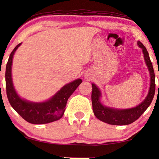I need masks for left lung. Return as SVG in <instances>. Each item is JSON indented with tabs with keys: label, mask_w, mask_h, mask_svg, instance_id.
I'll use <instances>...</instances> for the list:
<instances>
[{
	"label": "left lung",
	"mask_w": 159,
	"mask_h": 159,
	"mask_svg": "<svg viewBox=\"0 0 159 159\" xmlns=\"http://www.w3.org/2000/svg\"><path fill=\"white\" fill-rule=\"evenodd\" d=\"M137 43H138V46L142 49L145 62L149 71L150 77H151L148 93L145 98L135 107L124 108V109L123 108H116L106 106L101 103V91L98 88L96 84L92 83L93 91L91 98H92L93 113L99 120L103 121V122L112 125H129L136 121L145 112V111L148 108L153 101L156 89L155 74H154L153 67L151 59H150L147 49L140 41H138Z\"/></svg>",
	"instance_id": "obj_1"
}]
</instances>
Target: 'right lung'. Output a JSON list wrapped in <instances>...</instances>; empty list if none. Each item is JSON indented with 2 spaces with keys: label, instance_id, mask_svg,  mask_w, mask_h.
Here are the masks:
<instances>
[{
  "label": "right lung",
  "instance_id": "obj_1",
  "mask_svg": "<svg viewBox=\"0 0 159 159\" xmlns=\"http://www.w3.org/2000/svg\"><path fill=\"white\" fill-rule=\"evenodd\" d=\"M19 43L11 53L6 68V94L13 108L29 123L42 125L57 121L64 114L67 101L82 83L81 79H77L63 86L51 98L43 102H32L21 98L15 90L12 80L13 58Z\"/></svg>",
  "mask_w": 159,
  "mask_h": 159
}]
</instances>
